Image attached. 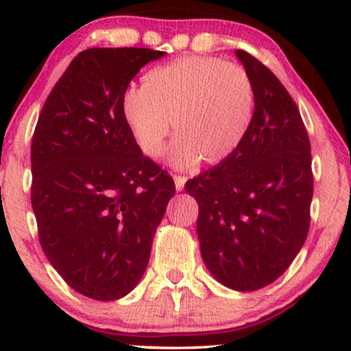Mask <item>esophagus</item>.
I'll list each match as a JSON object with an SVG mask.
<instances>
[{
	"mask_svg": "<svg viewBox=\"0 0 351 351\" xmlns=\"http://www.w3.org/2000/svg\"><path fill=\"white\" fill-rule=\"evenodd\" d=\"M173 178H175L176 191H181V189L184 188V183H186V178H184V176H181V175H175Z\"/></svg>",
	"mask_w": 351,
	"mask_h": 351,
	"instance_id": "34e87169",
	"label": "esophagus"
}]
</instances>
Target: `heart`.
Instances as JSON below:
<instances>
[{
  "mask_svg": "<svg viewBox=\"0 0 351 351\" xmlns=\"http://www.w3.org/2000/svg\"><path fill=\"white\" fill-rule=\"evenodd\" d=\"M123 122L143 155L163 152L171 127L180 134L170 148L176 168L204 160H228L247 136L256 112V88L241 64L186 56L148 71L143 86L120 97Z\"/></svg>",
  "mask_w": 351,
  "mask_h": 351,
  "instance_id": "b5f03b06",
  "label": "heart"
}]
</instances>
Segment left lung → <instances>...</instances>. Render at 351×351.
Listing matches in <instances>:
<instances>
[{
  "instance_id": "left-lung-1",
  "label": "left lung",
  "mask_w": 351,
  "mask_h": 351,
  "mask_svg": "<svg viewBox=\"0 0 351 351\" xmlns=\"http://www.w3.org/2000/svg\"><path fill=\"white\" fill-rule=\"evenodd\" d=\"M236 56L256 88L251 130L228 160L184 189L198 201L196 231L209 272L232 291L252 292L279 279L307 239L312 155L280 80L249 52Z\"/></svg>"
}]
</instances>
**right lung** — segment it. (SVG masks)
I'll list each match as a JSON object with an SVG mask.
<instances>
[{"label": "right lung", "mask_w": 351, "mask_h": 351, "mask_svg": "<svg viewBox=\"0 0 351 351\" xmlns=\"http://www.w3.org/2000/svg\"><path fill=\"white\" fill-rule=\"evenodd\" d=\"M163 51L79 52L44 102L31 143V204L47 261L75 292L117 300L142 279L175 181L145 156L120 97Z\"/></svg>", "instance_id": "1"}]
</instances>
